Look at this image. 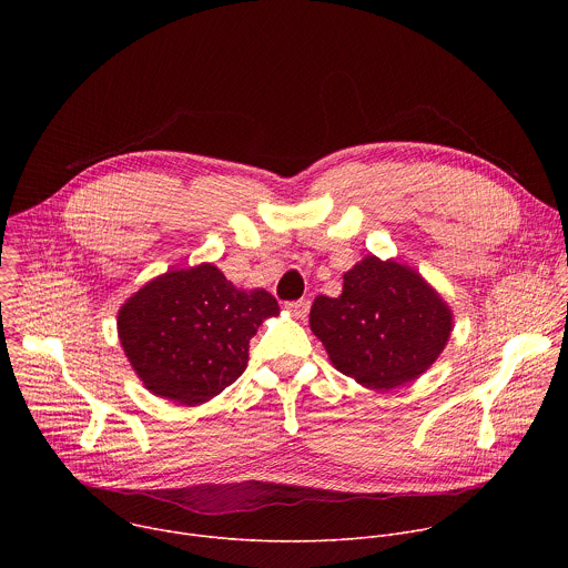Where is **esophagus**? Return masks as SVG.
Segmentation results:
<instances>
[{"mask_svg": "<svg viewBox=\"0 0 568 568\" xmlns=\"http://www.w3.org/2000/svg\"><path fill=\"white\" fill-rule=\"evenodd\" d=\"M285 307L290 310V314H292V316H296V318H305V316H307V312H310V301H307V298L290 301Z\"/></svg>", "mask_w": 568, "mask_h": 568, "instance_id": "obj_1", "label": "esophagus"}]
</instances>
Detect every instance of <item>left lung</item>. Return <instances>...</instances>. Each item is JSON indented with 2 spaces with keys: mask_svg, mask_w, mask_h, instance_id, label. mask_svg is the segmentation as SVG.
I'll list each match as a JSON object with an SVG mask.
<instances>
[{
  "mask_svg": "<svg viewBox=\"0 0 568 568\" xmlns=\"http://www.w3.org/2000/svg\"><path fill=\"white\" fill-rule=\"evenodd\" d=\"M310 328L333 366L373 390L418 379L445 351L454 314L409 265L368 254L344 274L337 298L316 296Z\"/></svg>",
  "mask_w": 568,
  "mask_h": 568,
  "instance_id": "8db88e82",
  "label": "left lung"
}]
</instances>
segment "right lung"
<instances>
[{
  "mask_svg": "<svg viewBox=\"0 0 568 568\" xmlns=\"http://www.w3.org/2000/svg\"><path fill=\"white\" fill-rule=\"evenodd\" d=\"M278 312L267 290H237L202 263L148 281L121 305L116 331L152 395L195 407L245 373L250 339Z\"/></svg>",
  "mask_w": 568,
  "mask_h": 568,
  "instance_id": "right-lung-1",
  "label": "right lung"
}]
</instances>
